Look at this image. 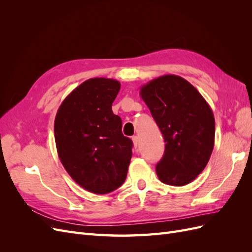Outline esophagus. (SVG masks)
Returning a JSON list of instances; mask_svg holds the SVG:
<instances>
[{
	"label": "esophagus",
	"mask_w": 252,
	"mask_h": 252,
	"mask_svg": "<svg viewBox=\"0 0 252 252\" xmlns=\"http://www.w3.org/2000/svg\"><path fill=\"white\" fill-rule=\"evenodd\" d=\"M132 142H133V146L136 148L139 146V143H140V140H139V136H132Z\"/></svg>",
	"instance_id": "34e87169"
}]
</instances>
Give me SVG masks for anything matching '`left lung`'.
Returning a JSON list of instances; mask_svg holds the SVG:
<instances>
[{
  "mask_svg": "<svg viewBox=\"0 0 252 252\" xmlns=\"http://www.w3.org/2000/svg\"><path fill=\"white\" fill-rule=\"evenodd\" d=\"M140 94L166 143L156 167L159 181L171 186L189 184L204 170L215 146L210 106L191 84L174 74L151 80Z\"/></svg>",
  "mask_w": 252,
  "mask_h": 252,
  "instance_id": "obj_1",
  "label": "left lung"
}]
</instances>
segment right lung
Here are the masks:
<instances>
[{
    "mask_svg": "<svg viewBox=\"0 0 252 252\" xmlns=\"http://www.w3.org/2000/svg\"><path fill=\"white\" fill-rule=\"evenodd\" d=\"M120 88V82L107 78L83 82L65 97L55 120L61 163L77 184L96 194L123 184L132 156V141L112 112Z\"/></svg>",
    "mask_w": 252,
    "mask_h": 252,
    "instance_id": "obj_1",
    "label": "right lung"
}]
</instances>
